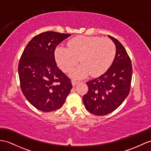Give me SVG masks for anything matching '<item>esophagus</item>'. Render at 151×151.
Instances as JSON below:
<instances>
[{
  "instance_id": "obj_1",
  "label": "esophagus",
  "mask_w": 151,
  "mask_h": 151,
  "mask_svg": "<svg viewBox=\"0 0 151 151\" xmlns=\"http://www.w3.org/2000/svg\"><path fill=\"white\" fill-rule=\"evenodd\" d=\"M71 82H72V86H76L77 84L79 83V81H76V80H75V79H73V80H72V81H71Z\"/></svg>"
}]
</instances>
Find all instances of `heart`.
Instances as JSON below:
<instances>
[{
    "label": "heart",
    "mask_w": 151,
    "mask_h": 151,
    "mask_svg": "<svg viewBox=\"0 0 151 151\" xmlns=\"http://www.w3.org/2000/svg\"><path fill=\"white\" fill-rule=\"evenodd\" d=\"M115 46L111 40L97 36H79L70 40L68 47H58L55 58L64 72H68L78 63L81 64L71 72L72 76L82 78L90 72L101 74L111 65L115 56Z\"/></svg>",
    "instance_id": "obj_1"
}]
</instances>
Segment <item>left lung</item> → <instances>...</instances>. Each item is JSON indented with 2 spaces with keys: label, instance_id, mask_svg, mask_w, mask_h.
Here are the masks:
<instances>
[{
  "label": "left lung",
  "instance_id": "obj_1",
  "mask_svg": "<svg viewBox=\"0 0 151 151\" xmlns=\"http://www.w3.org/2000/svg\"><path fill=\"white\" fill-rule=\"evenodd\" d=\"M116 45V54L108 70L86 83L88 91L83 97L88 111L102 116L115 111L129 93L132 79L131 59L118 40L108 36Z\"/></svg>",
  "mask_w": 151,
  "mask_h": 151
}]
</instances>
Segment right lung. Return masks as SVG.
<instances>
[{"label": "right lung", "instance_id": "1", "mask_svg": "<svg viewBox=\"0 0 151 151\" xmlns=\"http://www.w3.org/2000/svg\"><path fill=\"white\" fill-rule=\"evenodd\" d=\"M70 35L54 31L36 35L20 59L18 70L22 91L42 111L60 108L72 88L70 79L58 67L54 57L56 47Z\"/></svg>", "mask_w": 151, "mask_h": 151}]
</instances>
